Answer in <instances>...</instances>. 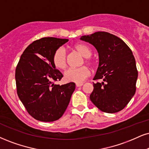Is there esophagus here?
Returning a JSON list of instances; mask_svg holds the SVG:
<instances>
[{
    "label": "esophagus",
    "mask_w": 149,
    "mask_h": 149,
    "mask_svg": "<svg viewBox=\"0 0 149 149\" xmlns=\"http://www.w3.org/2000/svg\"><path fill=\"white\" fill-rule=\"evenodd\" d=\"M84 85L83 83H79V84H76V86L77 87H81Z\"/></svg>",
    "instance_id": "obj_1"
}]
</instances>
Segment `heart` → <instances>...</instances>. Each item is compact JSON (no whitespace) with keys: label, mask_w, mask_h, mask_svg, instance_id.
<instances>
[{"label":"heart","mask_w":149,"mask_h":149,"mask_svg":"<svg viewBox=\"0 0 149 149\" xmlns=\"http://www.w3.org/2000/svg\"><path fill=\"white\" fill-rule=\"evenodd\" d=\"M75 50H77L85 57V63L89 65H93L94 62L89 58L91 56V49L88 45L83 43L77 44L74 46ZM52 63L56 68L58 70H65L67 66V56L66 52L63 47H58L54 51L52 55ZM91 75V70L86 66L78 68H70L67 70L64 73V79L69 82L74 83H82L86 79Z\"/></svg>","instance_id":"heart-1"}]
</instances>
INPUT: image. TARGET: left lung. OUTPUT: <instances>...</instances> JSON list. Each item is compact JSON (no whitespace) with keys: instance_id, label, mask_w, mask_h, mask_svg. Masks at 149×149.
Returning <instances> with one entry per match:
<instances>
[{"instance_id":"1","label":"left lung","mask_w":149,"mask_h":149,"mask_svg":"<svg viewBox=\"0 0 149 149\" xmlns=\"http://www.w3.org/2000/svg\"><path fill=\"white\" fill-rule=\"evenodd\" d=\"M81 39L91 43L99 53L100 63L93 80L91 102L104 113L122 111L136 91L138 72L131 49L121 38L106 32L83 36Z\"/></svg>"}]
</instances>
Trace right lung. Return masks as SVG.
Here are the masks:
<instances>
[{
  "mask_svg": "<svg viewBox=\"0 0 149 149\" xmlns=\"http://www.w3.org/2000/svg\"><path fill=\"white\" fill-rule=\"evenodd\" d=\"M68 41L54 37L34 41L24 50L16 66L18 96L36 120L50 122L61 117L75 89L73 82L61 86L54 84L63 74L53 65V53Z\"/></svg>",
  "mask_w": 149,
  "mask_h": 149,
  "instance_id": "right-lung-1",
  "label": "right lung"
}]
</instances>
